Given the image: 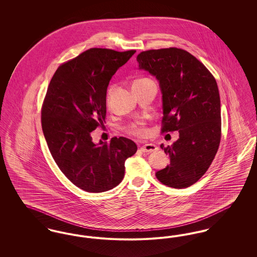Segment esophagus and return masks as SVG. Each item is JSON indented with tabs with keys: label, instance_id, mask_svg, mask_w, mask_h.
<instances>
[{
	"label": "esophagus",
	"instance_id": "34e87169",
	"mask_svg": "<svg viewBox=\"0 0 257 257\" xmlns=\"http://www.w3.org/2000/svg\"><path fill=\"white\" fill-rule=\"evenodd\" d=\"M141 149H142V151H144V152L151 153V152H153V151L158 150V147H157L156 145H154V144H146V145L142 146Z\"/></svg>",
	"mask_w": 257,
	"mask_h": 257
}]
</instances>
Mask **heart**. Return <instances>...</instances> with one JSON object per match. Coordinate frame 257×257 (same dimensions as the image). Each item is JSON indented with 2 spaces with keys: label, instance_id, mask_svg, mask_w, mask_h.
<instances>
[{
  "label": "heart",
  "instance_id": "1",
  "mask_svg": "<svg viewBox=\"0 0 257 257\" xmlns=\"http://www.w3.org/2000/svg\"><path fill=\"white\" fill-rule=\"evenodd\" d=\"M147 80H148V79H141V80H137V81L135 82L134 85H136V84H139V83H142V82H145V81H147ZM113 90H114V86H110V88H109V90H108V100H109L110 96L112 95ZM132 131H133L134 133H136V134L142 135L144 132H145V129H144L142 126H133V127H132Z\"/></svg>",
  "mask_w": 257,
  "mask_h": 257
}]
</instances>
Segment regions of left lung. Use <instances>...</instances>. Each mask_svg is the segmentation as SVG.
Masks as SVG:
<instances>
[{
    "label": "left lung",
    "mask_w": 257,
    "mask_h": 257,
    "mask_svg": "<svg viewBox=\"0 0 257 257\" xmlns=\"http://www.w3.org/2000/svg\"><path fill=\"white\" fill-rule=\"evenodd\" d=\"M139 69L154 76L162 92V132L178 131L179 139L164 148L170 165L156 172L160 182L187 188L206 172L220 141V100L217 82L189 52L149 50L138 55Z\"/></svg>",
    "instance_id": "left-lung-1"
}]
</instances>
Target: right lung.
Instances as JSON below:
<instances>
[{
	"instance_id": "1",
	"label": "right lung",
	"mask_w": 257,
	"mask_h": 257,
	"mask_svg": "<svg viewBox=\"0 0 257 257\" xmlns=\"http://www.w3.org/2000/svg\"><path fill=\"white\" fill-rule=\"evenodd\" d=\"M136 51L91 48L61 65L50 82L41 111L50 152L62 173L89 193L111 190L122 181L125 160L137 152L133 141L92 142L104 125L107 88L112 75Z\"/></svg>"
}]
</instances>
